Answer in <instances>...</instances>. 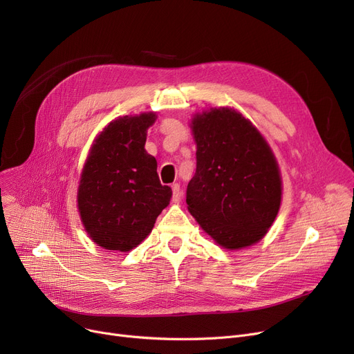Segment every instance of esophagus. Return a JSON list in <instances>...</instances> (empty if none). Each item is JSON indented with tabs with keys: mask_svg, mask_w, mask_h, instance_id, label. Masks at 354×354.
Masks as SVG:
<instances>
[{
	"mask_svg": "<svg viewBox=\"0 0 354 354\" xmlns=\"http://www.w3.org/2000/svg\"><path fill=\"white\" fill-rule=\"evenodd\" d=\"M172 191H174V196H172V199H174V202H180L182 201V191H180V187L178 183H174L172 185Z\"/></svg>",
	"mask_w": 354,
	"mask_h": 354,
	"instance_id": "1",
	"label": "esophagus"
}]
</instances>
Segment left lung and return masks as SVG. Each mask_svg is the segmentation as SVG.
Returning a JSON list of instances; mask_svg holds the SVG:
<instances>
[{
	"label": "left lung",
	"mask_w": 354,
	"mask_h": 354,
	"mask_svg": "<svg viewBox=\"0 0 354 354\" xmlns=\"http://www.w3.org/2000/svg\"><path fill=\"white\" fill-rule=\"evenodd\" d=\"M196 172L187 203L201 228L227 250L261 239L280 209L281 176L271 147L236 110L194 116Z\"/></svg>",
	"instance_id": "left-lung-1"
}]
</instances>
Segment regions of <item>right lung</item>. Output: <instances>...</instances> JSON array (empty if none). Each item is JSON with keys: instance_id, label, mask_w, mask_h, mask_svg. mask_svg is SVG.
Wrapping results in <instances>:
<instances>
[{"instance_id": "1", "label": "right lung", "mask_w": 354, "mask_h": 354, "mask_svg": "<svg viewBox=\"0 0 354 354\" xmlns=\"http://www.w3.org/2000/svg\"><path fill=\"white\" fill-rule=\"evenodd\" d=\"M153 111L110 122L93 143L84 163L77 207L93 243L130 251L151 234L169 205L172 189L162 185L156 159L145 151Z\"/></svg>"}]
</instances>
